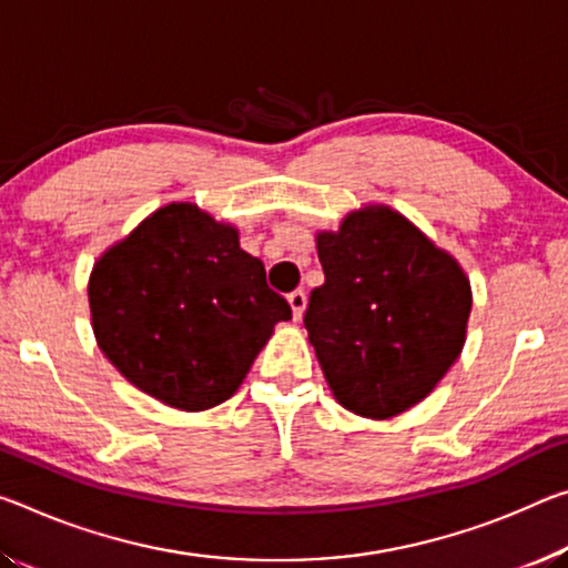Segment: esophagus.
<instances>
[{
  "instance_id": "1",
  "label": "esophagus",
  "mask_w": 568,
  "mask_h": 568,
  "mask_svg": "<svg viewBox=\"0 0 568 568\" xmlns=\"http://www.w3.org/2000/svg\"><path fill=\"white\" fill-rule=\"evenodd\" d=\"M287 303H291V311H293V318L298 321L305 311V293L303 291H293L287 295Z\"/></svg>"
}]
</instances>
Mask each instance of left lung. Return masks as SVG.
I'll list each match as a JSON object with an SVG mask.
<instances>
[{
  "label": "left lung",
  "mask_w": 568,
  "mask_h": 568,
  "mask_svg": "<svg viewBox=\"0 0 568 568\" xmlns=\"http://www.w3.org/2000/svg\"><path fill=\"white\" fill-rule=\"evenodd\" d=\"M316 247L326 283L311 293L303 323L333 397L368 419L407 412L460 356L470 281L382 204L318 232Z\"/></svg>",
  "instance_id": "8db88e82"
}]
</instances>
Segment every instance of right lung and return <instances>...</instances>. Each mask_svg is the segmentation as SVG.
I'll return each mask as SVG.
<instances>
[{"label":"right lung","instance_id":"right-lung-1","mask_svg":"<svg viewBox=\"0 0 568 568\" xmlns=\"http://www.w3.org/2000/svg\"><path fill=\"white\" fill-rule=\"evenodd\" d=\"M101 351L174 409L217 407L240 389L275 323L293 316L232 224L171 202L108 247L88 283Z\"/></svg>","mask_w":568,"mask_h":568}]
</instances>
